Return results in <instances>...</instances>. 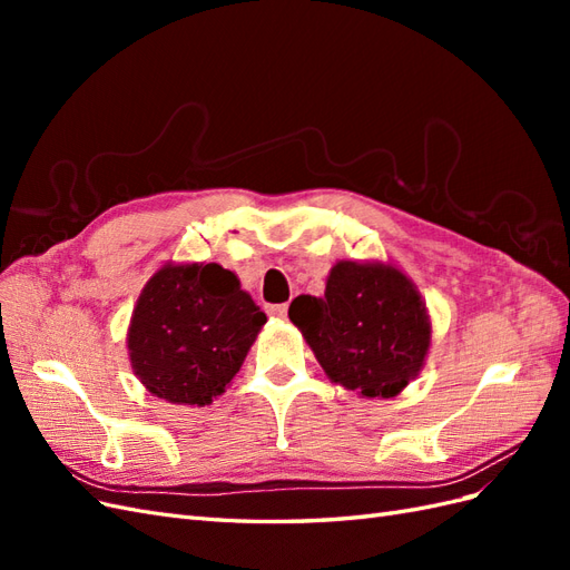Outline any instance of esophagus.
Returning a JSON list of instances; mask_svg holds the SVG:
<instances>
[{
    "mask_svg": "<svg viewBox=\"0 0 570 570\" xmlns=\"http://www.w3.org/2000/svg\"><path fill=\"white\" fill-rule=\"evenodd\" d=\"M268 314L275 316V318L287 316V304H273V306H268Z\"/></svg>",
    "mask_w": 570,
    "mask_h": 570,
    "instance_id": "esophagus-1",
    "label": "esophagus"
}]
</instances>
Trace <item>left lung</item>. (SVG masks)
I'll use <instances>...</instances> for the list:
<instances>
[{
    "instance_id": "left-lung-1",
    "label": "left lung",
    "mask_w": 570,
    "mask_h": 570,
    "mask_svg": "<svg viewBox=\"0 0 570 570\" xmlns=\"http://www.w3.org/2000/svg\"><path fill=\"white\" fill-rule=\"evenodd\" d=\"M287 314L327 377L368 400L400 394L423 368L428 308L392 264L337 262L325 295H302Z\"/></svg>"
}]
</instances>
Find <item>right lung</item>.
Segmentation results:
<instances>
[{"instance_id": "1", "label": "right lung", "mask_w": 570, "mask_h": 570, "mask_svg": "<svg viewBox=\"0 0 570 570\" xmlns=\"http://www.w3.org/2000/svg\"><path fill=\"white\" fill-rule=\"evenodd\" d=\"M266 314L218 264H166L151 275L128 327L142 385L170 404L204 406L226 392Z\"/></svg>"}]
</instances>
